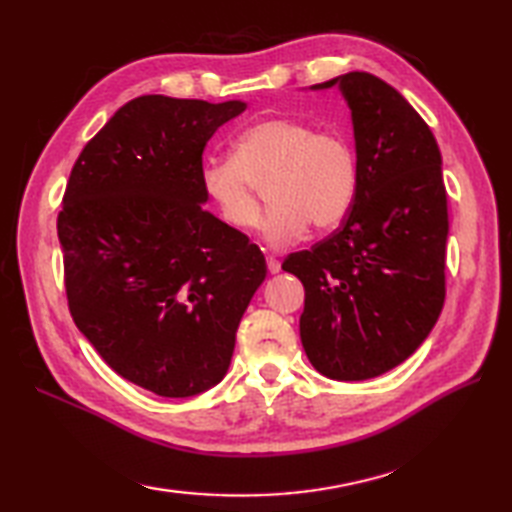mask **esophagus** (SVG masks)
Masks as SVG:
<instances>
[{"label":"esophagus","instance_id":"34e87169","mask_svg":"<svg viewBox=\"0 0 512 512\" xmlns=\"http://www.w3.org/2000/svg\"><path fill=\"white\" fill-rule=\"evenodd\" d=\"M266 266H268V273L270 275H275V273H279V270H281L279 259H275V257H266Z\"/></svg>","mask_w":512,"mask_h":512}]
</instances>
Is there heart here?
Instances as JSON below:
<instances>
[{"label": "heart", "mask_w": 512, "mask_h": 512, "mask_svg": "<svg viewBox=\"0 0 512 512\" xmlns=\"http://www.w3.org/2000/svg\"><path fill=\"white\" fill-rule=\"evenodd\" d=\"M202 189L226 226L255 231L262 220V191L273 204L264 237L270 246L303 239L314 224L339 226L356 200L358 162L339 134H319L308 123L266 118L233 140L231 160L202 169Z\"/></svg>", "instance_id": "b5f03b06"}]
</instances>
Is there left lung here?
<instances>
[{"label": "left lung", "instance_id": "left-lung-1", "mask_svg": "<svg viewBox=\"0 0 512 512\" xmlns=\"http://www.w3.org/2000/svg\"><path fill=\"white\" fill-rule=\"evenodd\" d=\"M339 85L352 112L358 189L341 228L286 257L306 288L299 319L312 367L367 380L418 350L444 306L449 211L436 138L405 96L374 74Z\"/></svg>", "mask_w": 512, "mask_h": 512}]
</instances>
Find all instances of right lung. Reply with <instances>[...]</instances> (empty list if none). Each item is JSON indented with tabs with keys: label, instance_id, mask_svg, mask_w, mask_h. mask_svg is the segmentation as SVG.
Listing matches in <instances>:
<instances>
[{
	"label": "right lung",
	"instance_id": "right-lung-1",
	"mask_svg": "<svg viewBox=\"0 0 512 512\" xmlns=\"http://www.w3.org/2000/svg\"><path fill=\"white\" fill-rule=\"evenodd\" d=\"M246 110L147 94L83 147L57 220L76 328L118 376L165 398L224 378L266 279L257 244L204 209L202 151Z\"/></svg>",
	"mask_w": 512,
	"mask_h": 512
}]
</instances>
